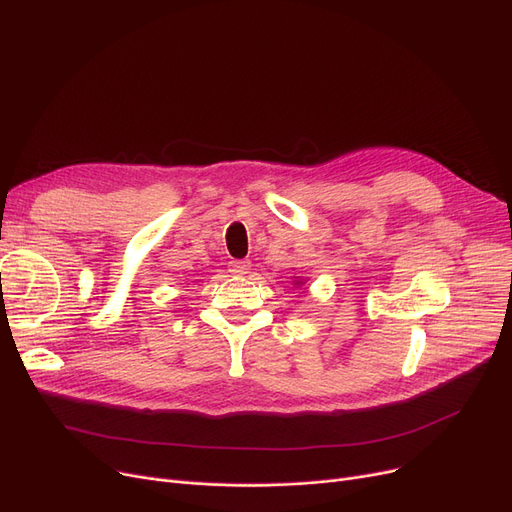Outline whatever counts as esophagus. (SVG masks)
<instances>
[{"instance_id":"esophagus-1","label":"esophagus","mask_w":512,"mask_h":512,"mask_svg":"<svg viewBox=\"0 0 512 512\" xmlns=\"http://www.w3.org/2000/svg\"><path fill=\"white\" fill-rule=\"evenodd\" d=\"M249 270H251V261L249 259H234V261H230V274H234V276H245V274H249Z\"/></svg>"}]
</instances>
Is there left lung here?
I'll return each instance as SVG.
<instances>
[{
	"label": "left lung",
	"instance_id": "left-lung-1",
	"mask_svg": "<svg viewBox=\"0 0 512 512\" xmlns=\"http://www.w3.org/2000/svg\"><path fill=\"white\" fill-rule=\"evenodd\" d=\"M294 284H301V282H294Z\"/></svg>",
	"mask_w": 512,
	"mask_h": 512
}]
</instances>
